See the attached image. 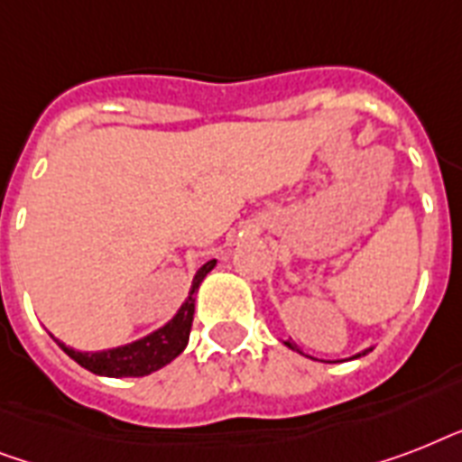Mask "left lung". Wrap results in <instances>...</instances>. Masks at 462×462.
I'll list each match as a JSON object with an SVG mask.
<instances>
[{
    "mask_svg": "<svg viewBox=\"0 0 462 462\" xmlns=\"http://www.w3.org/2000/svg\"><path fill=\"white\" fill-rule=\"evenodd\" d=\"M285 345H288V347H292V350H297V352H300V355H304V352L300 350V347H297V345H292V343H290V340H285ZM366 352H372V347H369V350H365V352H359V355H355V357H362V355H366ZM355 357H352V359H355Z\"/></svg>",
    "mask_w": 462,
    "mask_h": 462,
    "instance_id": "obj_1",
    "label": "left lung"
}]
</instances>
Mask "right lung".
I'll return each instance as SVG.
<instances>
[{
	"mask_svg": "<svg viewBox=\"0 0 462 462\" xmlns=\"http://www.w3.org/2000/svg\"><path fill=\"white\" fill-rule=\"evenodd\" d=\"M216 259L206 261L194 275L189 297L180 307V311L174 314L170 323H165L162 328L151 333V336L134 340L122 347H112V350L103 352H79L74 347H67L60 343V347L67 352L69 357L79 362L83 369L97 374V376H112V379H122V376H146V374L158 372L160 366L170 365L181 350L187 347L189 333H191V321H194V304H196V290L203 282V278L213 271Z\"/></svg>",
	"mask_w": 462,
	"mask_h": 462,
	"instance_id": "right-lung-1",
	"label": "right lung"
}]
</instances>
